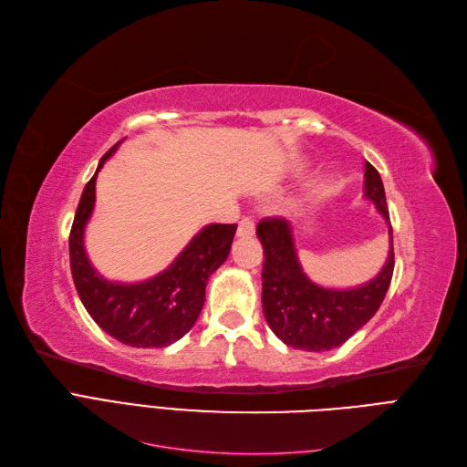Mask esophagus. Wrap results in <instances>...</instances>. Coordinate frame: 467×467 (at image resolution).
Segmentation results:
<instances>
[{"mask_svg": "<svg viewBox=\"0 0 467 467\" xmlns=\"http://www.w3.org/2000/svg\"><path fill=\"white\" fill-rule=\"evenodd\" d=\"M254 231H255V224H254L252 217H243V219L238 221V231H236L238 236L248 238V236L254 234Z\"/></svg>", "mask_w": 467, "mask_h": 467, "instance_id": "esophagus-1", "label": "esophagus"}]
</instances>
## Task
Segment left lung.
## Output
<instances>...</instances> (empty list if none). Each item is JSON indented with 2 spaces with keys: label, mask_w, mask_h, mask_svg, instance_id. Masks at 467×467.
Masks as SVG:
<instances>
[{
  "label": "left lung",
  "mask_w": 467,
  "mask_h": 467,
  "mask_svg": "<svg viewBox=\"0 0 467 467\" xmlns=\"http://www.w3.org/2000/svg\"><path fill=\"white\" fill-rule=\"evenodd\" d=\"M365 198L370 200L389 234L388 260L380 274L353 289H326L300 267L291 223L267 217L258 223L265 262L262 267V308L274 334L289 348L329 351L348 341L380 308L394 274V236L382 178L365 162Z\"/></svg>",
  "instance_id": "1"
}]
</instances>
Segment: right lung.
I'll use <instances>...</instances> for the list:
<instances>
[{
    "mask_svg": "<svg viewBox=\"0 0 467 467\" xmlns=\"http://www.w3.org/2000/svg\"><path fill=\"white\" fill-rule=\"evenodd\" d=\"M122 141L104 153L81 193L69 233L71 275L83 306L109 336L130 348H167L186 336L198 320L207 279L227 260L236 224H207L164 272L151 279L140 283L104 279L87 258L83 236L95 207L97 174Z\"/></svg>",
    "mask_w": 467,
    "mask_h": 467,
    "instance_id": "right-lung-1",
    "label": "right lung"
}]
</instances>
